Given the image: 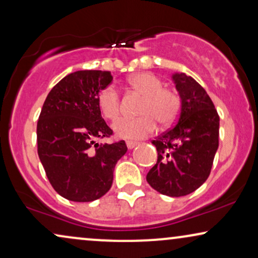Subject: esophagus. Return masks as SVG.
<instances>
[{
    "mask_svg": "<svg viewBox=\"0 0 258 258\" xmlns=\"http://www.w3.org/2000/svg\"><path fill=\"white\" fill-rule=\"evenodd\" d=\"M126 145H127V148L131 150V149L135 148V146L138 145V143H137V142H132V140H128V142H126Z\"/></svg>",
    "mask_w": 258,
    "mask_h": 258,
    "instance_id": "1",
    "label": "esophagus"
}]
</instances>
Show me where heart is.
<instances>
[{"label":"heart","mask_w":258,"mask_h":258,"mask_svg":"<svg viewBox=\"0 0 258 258\" xmlns=\"http://www.w3.org/2000/svg\"><path fill=\"white\" fill-rule=\"evenodd\" d=\"M127 87L143 95L138 107L139 116L123 119L114 126L115 135L123 139H142L151 135L159 126L167 127L177 119L182 100L174 88L164 87L161 78L150 73L131 75L126 81ZM97 108L101 115L110 122L120 118V96L113 87H106L97 94Z\"/></svg>","instance_id":"b5f03b06"}]
</instances>
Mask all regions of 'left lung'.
<instances>
[{
  "label": "left lung",
  "mask_w": 258,
  "mask_h": 258,
  "mask_svg": "<svg viewBox=\"0 0 258 258\" xmlns=\"http://www.w3.org/2000/svg\"><path fill=\"white\" fill-rule=\"evenodd\" d=\"M172 81L181 113L174 127L152 140L158 157L146 181L158 193L177 198L193 193L210 176L219 146V115L193 77L174 74Z\"/></svg>",
  "instance_id": "8db88e82"
}]
</instances>
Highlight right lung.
I'll list each match as a JSON object with an SVG mask.
<instances>
[{
  "instance_id": "add662e5",
  "label": "right lung",
  "mask_w": 258,
  "mask_h": 258,
  "mask_svg": "<svg viewBox=\"0 0 258 258\" xmlns=\"http://www.w3.org/2000/svg\"><path fill=\"white\" fill-rule=\"evenodd\" d=\"M113 81L109 71L81 70L52 88L37 125L38 155L52 187L70 201L103 197L113 183L116 162L125 155L123 140L100 144L110 137L96 97Z\"/></svg>"
}]
</instances>
